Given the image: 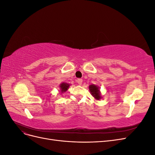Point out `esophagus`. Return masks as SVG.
Listing matches in <instances>:
<instances>
[{"label": "esophagus", "mask_w": 155, "mask_h": 155, "mask_svg": "<svg viewBox=\"0 0 155 155\" xmlns=\"http://www.w3.org/2000/svg\"><path fill=\"white\" fill-rule=\"evenodd\" d=\"M76 82L78 83V84H79V85H81L82 82H83V79H78L76 80Z\"/></svg>", "instance_id": "34e87169"}]
</instances>
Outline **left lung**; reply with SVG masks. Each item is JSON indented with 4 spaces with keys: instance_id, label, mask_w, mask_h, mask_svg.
<instances>
[{
    "instance_id": "obj_1",
    "label": "left lung",
    "mask_w": 155,
    "mask_h": 155,
    "mask_svg": "<svg viewBox=\"0 0 155 155\" xmlns=\"http://www.w3.org/2000/svg\"><path fill=\"white\" fill-rule=\"evenodd\" d=\"M89 90H90L91 94L95 98V99L97 100H100L101 94H100L99 87L94 85H91L89 86Z\"/></svg>"
}]
</instances>
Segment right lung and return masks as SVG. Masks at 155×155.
Listing matches in <instances>:
<instances>
[{
	"label": "right lung",
	"mask_w": 155,
	"mask_h": 155,
	"mask_svg": "<svg viewBox=\"0 0 155 155\" xmlns=\"http://www.w3.org/2000/svg\"><path fill=\"white\" fill-rule=\"evenodd\" d=\"M68 84L65 83H63L60 85V88H61V91L62 92H64L65 91H67L68 90V88L69 87Z\"/></svg>",
	"instance_id": "right-lung-1"
}]
</instances>
